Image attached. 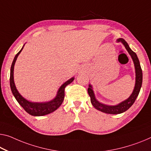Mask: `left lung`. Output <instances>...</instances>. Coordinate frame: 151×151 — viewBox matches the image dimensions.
Returning <instances> with one entry per match:
<instances>
[{"label": "left lung", "mask_w": 151, "mask_h": 151, "mask_svg": "<svg viewBox=\"0 0 151 151\" xmlns=\"http://www.w3.org/2000/svg\"><path fill=\"white\" fill-rule=\"evenodd\" d=\"M118 42H121L123 43V45L125 46V47L129 52V54L131 55V57L133 59L134 66H135V70H136V83L135 87H134V91L131 94V96L129 97L128 99L126 101L122 102L119 105L115 106H109L102 104L97 101L95 99L94 94L93 90H92L91 85H89V88H88V92L90 97V101H91L92 105H93L95 109L97 110L102 112L109 113V114H119V113H124L125 111H127L130 106L133 105L134 102H135L136 98L138 96L139 92L142 86V69H141L140 61H139L137 55L134 51H132L131 48H129V45H127V42L123 38H119L117 40Z\"/></svg>", "instance_id": "left-lung-1"}]
</instances>
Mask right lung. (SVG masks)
<instances>
[{"instance_id":"1","label":"right lung","mask_w":151,"mask_h":151,"mask_svg":"<svg viewBox=\"0 0 151 151\" xmlns=\"http://www.w3.org/2000/svg\"><path fill=\"white\" fill-rule=\"evenodd\" d=\"M24 48V46H23ZM23 48L21 49L20 51L15 55V58H14L12 65L11 67V73H10V86L11 91L13 96H15V99L19 103V105L24 108V109L28 113L29 115L33 116H42L47 114H49L50 113H52L53 111L57 110L58 108L63 103L65 97V87L69 83H71L74 80V78L69 79V80L65 82L61 87L59 88V90H58L57 94L55 98L47 103H32V102H29L25 99L22 95H21L19 92H18L17 90L16 89L15 83H14L13 80V70H14V65H15V61L17 60V58L19 53L22 52Z\"/></svg>"}]
</instances>
